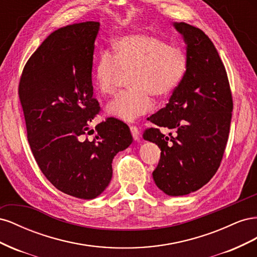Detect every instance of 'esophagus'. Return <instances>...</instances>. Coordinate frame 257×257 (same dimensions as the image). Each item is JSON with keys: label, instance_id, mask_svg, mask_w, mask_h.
Returning <instances> with one entry per match:
<instances>
[{"label": "esophagus", "instance_id": "esophagus-1", "mask_svg": "<svg viewBox=\"0 0 257 257\" xmlns=\"http://www.w3.org/2000/svg\"><path fill=\"white\" fill-rule=\"evenodd\" d=\"M130 130H131V133H132V136H133L134 141H139V130L137 126L135 125H132L130 126Z\"/></svg>", "mask_w": 257, "mask_h": 257}]
</instances>
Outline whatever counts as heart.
Instances as JSON below:
<instances>
[{
	"label": "heart",
	"instance_id": "heart-1",
	"mask_svg": "<svg viewBox=\"0 0 257 257\" xmlns=\"http://www.w3.org/2000/svg\"><path fill=\"white\" fill-rule=\"evenodd\" d=\"M186 69V57L177 47L146 33L124 35L115 40L112 52L102 51L93 67L95 87L102 95L118 91L123 75H131V91L122 93L108 105L114 118L132 122L149 111L152 96L163 98L174 91Z\"/></svg>",
	"mask_w": 257,
	"mask_h": 257
}]
</instances>
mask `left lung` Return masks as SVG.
Here are the masks:
<instances>
[{"mask_svg": "<svg viewBox=\"0 0 257 257\" xmlns=\"http://www.w3.org/2000/svg\"><path fill=\"white\" fill-rule=\"evenodd\" d=\"M186 44V71L169 103L150 121L173 130L144 133L146 141L161 148L160 162L152 173L158 188L169 196L195 192L219 169L230 127L232 96L226 69L213 43L198 28L175 22Z\"/></svg>", "mask_w": 257, "mask_h": 257, "instance_id": "left-lung-1", "label": "left lung"}]
</instances>
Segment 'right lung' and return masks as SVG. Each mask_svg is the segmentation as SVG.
I'll use <instances>...</instances> for the list:
<instances>
[{"label": "right lung", "mask_w": 257, "mask_h": 257, "mask_svg": "<svg viewBox=\"0 0 257 257\" xmlns=\"http://www.w3.org/2000/svg\"><path fill=\"white\" fill-rule=\"evenodd\" d=\"M99 22L85 21L52 32L28 60L18 94L34 159L50 183L67 195L93 199L112 177L114 155L133 137L122 121L108 118L84 137L99 112L92 66Z\"/></svg>", "instance_id": "1"}]
</instances>
